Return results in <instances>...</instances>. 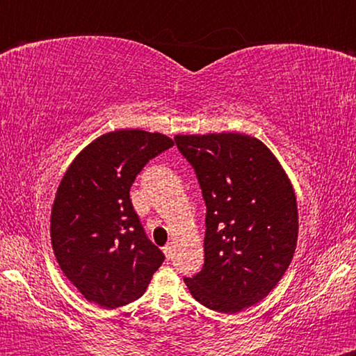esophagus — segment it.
Masks as SVG:
<instances>
[{
    "label": "esophagus",
    "mask_w": 356,
    "mask_h": 356,
    "mask_svg": "<svg viewBox=\"0 0 356 356\" xmlns=\"http://www.w3.org/2000/svg\"><path fill=\"white\" fill-rule=\"evenodd\" d=\"M173 252H175L173 245H166L165 248H163V253H165V257L168 258V260H170V258H173Z\"/></svg>",
    "instance_id": "34e87169"
}]
</instances>
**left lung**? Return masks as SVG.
I'll list each match as a JSON object with an SVG mask.
<instances>
[{"mask_svg": "<svg viewBox=\"0 0 356 356\" xmlns=\"http://www.w3.org/2000/svg\"><path fill=\"white\" fill-rule=\"evenodd\" d=\"M207 203L204 265L185 278L203 307L236 313L278 285L298 241L290 178L271 149L245 133L177 135Z\"/></svg>", "mask_w": 356, "mask_h": 356, "instance_id": "8db88e82", "label": "left lung"}]
</instances>
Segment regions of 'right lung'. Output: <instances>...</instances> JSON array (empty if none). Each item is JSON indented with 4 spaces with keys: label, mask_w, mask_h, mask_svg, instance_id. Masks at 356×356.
Returning a JSON list of instances; mask_svg holds the SVG:
<instances>
[{
    "label": "right lung",
    "mask_w": 356,
    "mask_h": 356,
    "mask_svg": "<svg viewBox=\"0 0 356 356\" xmlns=\"http://www.w3.org/2000/svg\"><path fill=\"white\" fill-rule=\"evenodd\" d=\"M173 146L161 133L115 129L86 145L61 178L49 233L58 265L90 303L118 308L145 293L165 260L129 200L136 175Z\"/></svg>",
    "instance_id": "right-lung-1"
}]
</instances>
